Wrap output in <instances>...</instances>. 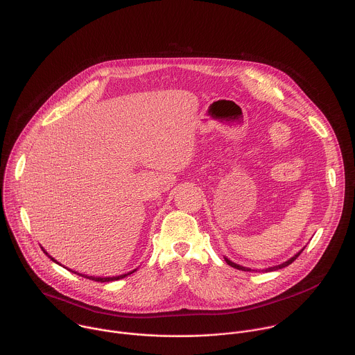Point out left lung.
I'll return each mask as SVG.
<instances>
[{"label": "left lung", "mask_w": 355, "mask_h": 355, "mask_svg": "<svg viewBox=\"0 0 355 355\" xmlns=\"http://www.w3.org/2000/svg\"><path fill=\"white\" fill-rule=\"evenodd\" d=\"M306 248V246H304ZM304 248L302 249V250H299L293 257H291L289 260H286V261H284V263H281V264H278V266H272V267H268V268H263V270H252V268H248V267H243V266H239V264H236V263H234V261H231L228 257H225L224 256V260L227 261V264L228 266H231V267H234V268H236V270H242V271H256V272H271V271H277V270H281V268H285V267H288L289 264H292L299 256H300V253L304 250Z\"/></svg>", "instance_id": "left-lung-1"}]
</instances>
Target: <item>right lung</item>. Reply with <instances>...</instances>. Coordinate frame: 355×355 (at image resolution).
<instances>
[{"label":"right lung","mask_w":355,"mask_h":355,"mask_svg":"<svg viewBox=\"0 0 355 355\" xmlns=\"http://www.w3.org/2000/svg\"><path fill=\"white\" fill-rule=\"evenodd\" d=\"M42 249V248H41ZM42 252L48 256V259H51L53 263H56V264H59L52 256H49L44 249H42ZM59 266H62V264H59ZM66 268V267H64ZM70 272H74V274H77V275H80V277H84V278H88V279H92V281H96V282H112V281H117V279H121V278H125L127 275H131L132 272H135L137 271V268L135 270H132V271H130V272H125V274H121V275H116V277H89V275H85V274H81V272H77V271H73V270H70V268H67Z\"/></svg>","instance_id":"obj_1"}]
</instances>
